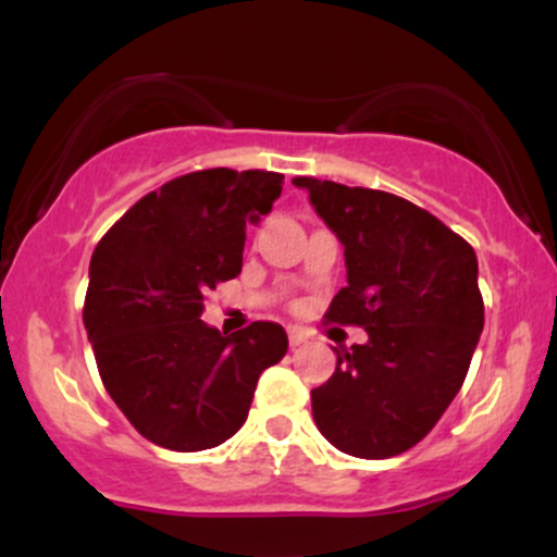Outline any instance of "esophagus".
Here are the masks:
<instances>
[{"label":"esophagus","instance_id":"34e87169","mask_svg":"<svg viewBox=\"0 0 557 557\" xmlns=\"http://www.w3.org/2000/svg\"><path fill=\"white\" fill-rule=\"evenodd\" d=\"M306 341H309V332L300 327H287V343H290V348H298Z\"/></svg>","mask_w":557,"mask_h":557}]
</instances>
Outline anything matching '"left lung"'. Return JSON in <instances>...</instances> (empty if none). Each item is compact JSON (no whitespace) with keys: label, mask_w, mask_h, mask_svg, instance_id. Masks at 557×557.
<instances>
[{"label":"left lung","mask_w":557,"mask_h":557,"mask_svg":"<svg viewBox=\"0 0 557 557\" xmlns=\"http://www.w3.org/2000/svg\"><path fill=\"white\" fill-rule=\"evenodd\" d=\"M345 248L327 319L369 341L337 354L311 389L319 432L356 458H389L426 437L461 389L484 327L474 248L417 203L372 188L296 177Z\"/></svg>","instance_id":"1"}]
</instances>
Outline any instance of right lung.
<instances>
[{
  "instance_id": "obj_1",
  "label": "right lung",
  "mask_w": 557,
  "mask_h": 557,
  "mask_svg": "<svg viewBox=\"0 0 557 557\" xmlns=\"http://www.w3.org/2000/svg\"><path fill=\"white\" fill-rule=\"evenodd\" d=\"M283 194V175L190 172L140 198L96 246L83 324L107 393L154 445L194 453L240 430L261 372L287 350L274 322L220 332L203 296L240 274L246 225Z\"/></svg>"
}]
</instances>
